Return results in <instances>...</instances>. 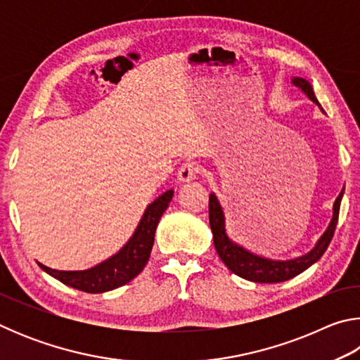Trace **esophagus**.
Returning <instances> with one entry per match:
<instances>
[{
  "label": "esophagus",
  "mask_w": 360,
  "mask_h": 360,
  "mask_svg": "<svg viewBox=\"0 0 360 360\" xmlns=\"http://www.w3.org/2000/svg\"><path fill=\"white\" fill-rule=\"evenodd\" d=\"M197 174H198V165L193 162L182 163L181 168L178 169V179L181 182H191L197 178Z\"/></svg>",
  "instance_id": "1"
}]
</instances>
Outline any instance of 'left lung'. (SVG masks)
Wrapping results in <instances>:
<instances>
[{
	"label": "left lung",
	"instance_id": "8db88e82",
	"mask_svg": "<svg viewBox=\"0 0 360 360\" xmlns=\"http://www.w3.org/2000/svg\"><path fill=\"white\" fill-rule=\"evenodd\" d=\"M290 82L294 84L297 89H300L314 105H318L321 108L311 84H309L307 79L294 76L290 79ZM321 111L324 112V109L321 108ZM343 193L345 187L333 203V214L330 224H328V227L326 229L324 233L321 235V238L316 243L311 251L288 260H275L264 257V255L249 251L245 246H241L238 243L231 240L227 233V229H225V214L222 205L219 203L216 193H210V225L212 231V241H214V248L219 257H221L225 266H227L231 273H235V275H238L240 278H245L248 281L252 283H283L297 275H300V273H303L307 268L316 264V262L322 257V254L326 252L328 245H330L335 227H337L338 222L340 203L341 198H343Z\"/></svg>",
	"mask_w": 360,
	"mask_h": 360
}]
</instances>
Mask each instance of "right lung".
<instances>
[{
  "label": "right lung",
  "instance_id": "add662e5",
  "mask_svg": "<svg viewBox=\"0 0 360 360\" xmlns=\"http://www.w3.org/2000/svg\"><path fill=\"white\" fill-rule=\"evenodd\" d=\"M173 193V188H169L148 205L130 240L120 248V251L103 260L101 264L79 271H58L39 264V262L38 265L41 270L58 279L60 283L70 285L72 289L89 292V294H103V292L117 289L120 285L130 283L148 264L152 246H154L155 229L162 214L172 202Z\"/></svg>",
  "mask_w": 360,
  "mask_h": 360
}]
</instances>
